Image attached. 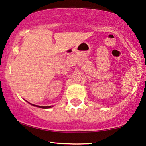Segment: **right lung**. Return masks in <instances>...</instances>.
Masks as SVG:
<instances>
[{
	"mask_svg": "<svg viewBox=\"0 0 146 146\" xmlns=\"http://www.w3.org/2000/svg\"><path fill=\"white\" fill-rule=\"evenodd\" d=\"M31 104V103H30ZM32 105H33V106H36V107H40V108H43V109H48V108H50V107H51V106H46V107H44V106H38V105H33V104H31Z\"/></svg>",
	"mask_w": 146,
	"mask_h": 146,
	"instance_id": "add662e5",
	"label": "right lung"
}]
</instances>
